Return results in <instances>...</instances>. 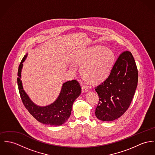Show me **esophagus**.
Here are the masks:
<instances>
[{"label": "esophagus", "instance_id": "obj_1", "mask_svg": "<svg viewBox=\"0 0 155 155\" xmlns=\"http://www.w3.org/2000/svg\"><path fill=\"white\" fill-rule=\"evenodd\" d=\"M81 89H82V93H87L88 91V87L85 85H83L81 87Z\"/></svg>", "mask_w": 155, "mask_h": 155}]
</instances>
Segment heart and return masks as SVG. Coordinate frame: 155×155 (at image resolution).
<instances>
[{
    "label": "heart",
    "instance_id": "heart-1",
    "mask_svg": "<svg viewBox=\"0 0 155 155\" xmlns=\"http://www.w3.org/2000/svg\"><path fill=\"white\" fill-rule=\"evenodd\" d=\"M115 60V54L103 46L90 48L78 55L75 62L81 65L80 73L88 83L97 84L108 77Z\"/></svg>",
    "mask_w": 155,
    "mask_h": 155
}]
</instances>
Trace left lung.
Here are the masks:
<instances>
[{"label": "left lung", "instance_id": "left-lung-1", "mask_svg": "<svg viewBox=\"0 0 155 155\" xmlns=\"http://www.w3.org/2000/svg\"><path fill=\"white\" fill-rule=\"evenodd\" d=\"M138 82V71L129 51L120 54L107 79L95 88L99 102L95 108L98 119L110 121L120 117L128 109Z\"/></svg>", "mask_w": 155, "mask_h": 155}]
</instances>
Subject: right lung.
Segmentation results:
<instances>
[{
    "label": "right lung",
    "instance_id": "1",
    "mask_svg": "<svg viewBox=\"0 0 155 155\" xmlns=\"http://www.w3.org/2000/svg\"><path fill=\"white\" fill-rule=\"evenodd\" d=\"M28 56H24L18 68V85L25 107L38 121L51 126H61L70 117L74 101L80 96L81 88L76 80L68 81L62 84L60 94L51 104L39 106L35 104L24 90L21 78L23 63Z\"/></svg>",
    "mask_w": 155,
    "mask_h": 155
}]
</instances>
